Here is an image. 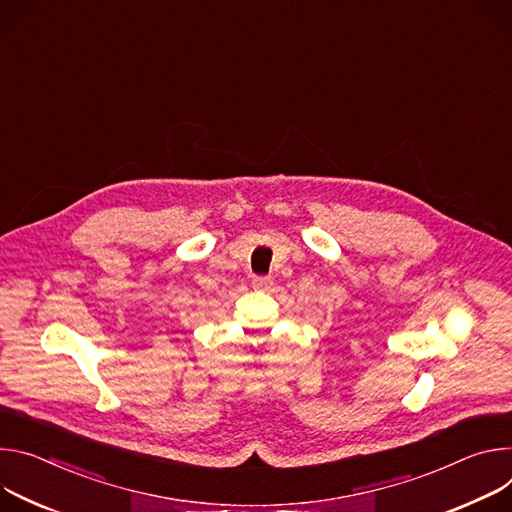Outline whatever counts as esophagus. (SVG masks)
Instances as JSON below:
<instances>
[{
    "label": "esophagus",
    "mask_w": 512,
    "mask_h": 512,
    "mask_svg": "<svg viewBox=\"0 0 512 512\" xmlns=\"http://www.w3.org/2000/svg\"><path fill=\"white\" fill-rule=\"evenodd\" d=\"M270 285H272V276H254L252 280V287L258 291H266L270 289Z\"/></svg>",
    "instance_id": "esophagus-1"
}]
</instances>
